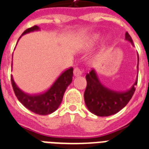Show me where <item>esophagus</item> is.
Segmentation results:
<instances>
[{"label": "esophagus", "mask_w": 149, "mask_h": 149, "mask_svg": "<svg viewBox=\"0 0 149 149\" xmlns=\"http://www.w3.org/2000/svg\"><path fill=\"white\" fill-rule=\"evenodd\" d=\"M73 74H74L75 77H79V76H81L82 71L79 70V68H75L74 70H73Z\"/></svg>", "instance_id": "esophagus-1"}]
</instances>
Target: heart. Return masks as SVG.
I'll list each match as a JSON object with an SVG mask.
<instances>
[{
  "label": "heart",
  "instance_id": "obj_1",
  "mask_svg": "<svg viewBox=\"0 0 149 149\" xmlns=\"http://www.w3.org/2000/svg\"><path fill=\"white\" fill-rule=\"evenodd\" d=\"M100 37V32H95V33H93L92 35L89 36L88 38H86V40L84 41V42H83V45H82V49L84 50H88L90 49L93 47V45H95L96 42H97L98 39ZM110 41V37H107L104 41L102 42L101 44V47L102 49H104L105 48L107 45V43Z\"/></svg>",
  "mask_w": 149,
  "mask_h": 149
}]
</instances>
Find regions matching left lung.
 Listing matches in <instances>:
<instances>
[{
    "label": "left lung",
    "mask_w": 149,
    "mask_h": 149,
    "mask_svg": "<svg viewBox=\"0 0 149 149\" xmlns=\"http://www.w3.org/2000/svg\"><path fill=\"white\" fill-rule=\"evenodd\" d=\"M125 40L134 46L132 37L128 32L125 33ZM139 54H138V71H139ZM87 82L84 92V100L87 108L91 113L100 117L113 115L123 109L132 99L138 84V77L134 84L126 91H112L100 83L97 72L92 70L86 75Z\"/></svg>",
    "instance_id": "obj_1"
}]
</instances>
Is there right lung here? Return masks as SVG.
<instances>
[{
	"label": "right lung",
	"mask_w": 149,
	"mask_h": 149,
	"mask_svg": "<svg viewBox=\"0 0 149 149\" xmlns=\"http://www.w3.org/2000/svg\"><path fill=\"white\" fill-rule=\"evenodd\" d=\"M39 30L40 29L37 25H35L26 29L22 33V36L31 31H39ZM72 71L73 69L72 67L64 71L47 91L38 95H30L24 93L16 85L12 76H10V79H11L13 90L17 100L27 109L37 114L47 115L56 111L60 105L65 90L68 86L72 83V77H73Z\"/></svg>",
	"instance_id": "1"
}]
</instances>
